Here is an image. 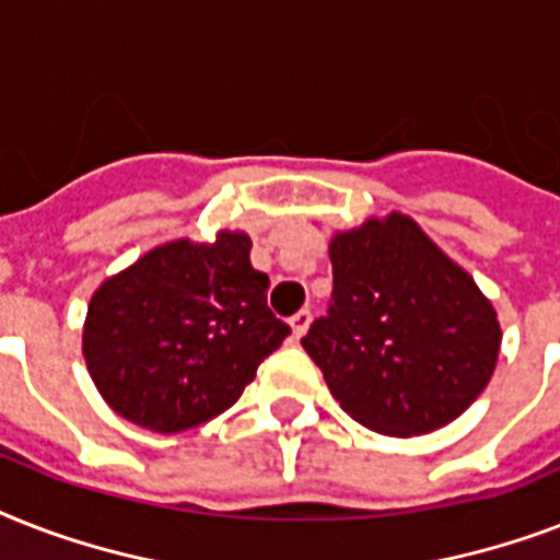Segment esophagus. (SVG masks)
Wrapping results in <instances>:
<instances>
[{
	"mask_svg": "<svg viewBox=\"0 0 560 560\" xmlns=\"http://www.w3.org/2000/svg\"><path fill=\"white\" fill-rule=\"evenodd\" d=\"M311 323H314V314H311L307 307H302L299 314L290 316V328H293V337H296V340H302V337L307 334V328H311Z\"/></svg>",
	"mask_w": 560,
	"mask_h": 560,
	"instance_id": "34e87169",
	"label": "esophagus"
}]
</instances>
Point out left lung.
<instances>
[{
	"label": "left lung",
	"instance_id": "left-lung-1",
	"mask_svg": "<svg viewBox=\"0 0 560 560\" xmlns=\"http://www.w3.org/2000/svg\"><path fill=\"white\" fill-rule=\"evenodd\" d=\"M334 290L302 346L354 421L386 435L439 430L494 374L491 302L404 214L331 241Z\"/></svg>",
	"mask_w": 560,
	"mask_h": 560
}]
</instances>
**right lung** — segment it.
Returning <instances> with one entry per match:
<instances>
[{
	"mask_svg": "<svg viewBox=\"0 0 560 560\" xmlns=\"http://www.w3.org/2000/svg\"><path fill=\"white\" fill-rule=\"evenodd\" d=\"M249 237L174 241L104 281L86 311L83 358L118 416L183 433L241 398L290 334L267 305L270 279L249 264Z\"/></svg>",
	"mask_w": 560,
	"mask_h": 560,
	"instance_id": "1",
	"label": "right lung"
}]
</instances>
